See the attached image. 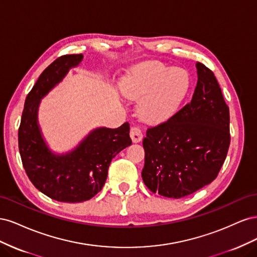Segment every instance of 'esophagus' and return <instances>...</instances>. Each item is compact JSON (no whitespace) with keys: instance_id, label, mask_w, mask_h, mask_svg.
Masks as SVG:
<instances>
[{"instance_id":"obj_1","label":"esophagus","mask_w":257,"mask_h":257,"mask_svg":"<svg viewBox=\"0 0 257 257\" xmlns=\"http://www.w3.org/2000/svg\"><path fill=\"white\" fill-rule=\"evenodd\" d=\"M130 135H131V138H132V141H133V143L142 142L143 133H142V131H141V128H139V127H137V126L131 127Z\"/></svg>"}]
</instances>
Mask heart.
Here are the masks:
<instances>
[{"instance_id":"1","label":"heart","mask_w":257,"mask_h":257,"mask_svg":"<svg viewBox=\"0 0 257 257\" xmlns=\"http://www.w3.org/2000/svg\"><path fill=\"white\" fill-rule=\"evenodd\" d=\"M189 88L190 76L185 69L148 62L130 77L124 93L130 98H143L138 109L144 119L160 121L177 111Z\"/></svg>"}]
</instances>
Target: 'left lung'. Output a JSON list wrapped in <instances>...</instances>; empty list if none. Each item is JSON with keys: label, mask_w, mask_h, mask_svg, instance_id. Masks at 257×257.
Returning <instances> with one entry per match:
<instances>
[{"label": "left lung", "mask_w": 257, "mask_h": 257, "mask_svg": "<svg viewBox=\"0 0 257 257\" xmlns=\"http://www.w3.org/2000/svg\"><path fill=\"white\" fill-rule=\"evenodd\" d=\"M198 80L192 100L172 118L149 127L144 138L147 188L182 198L219 175L230 144L229 108L211 69L196 63Z\"/></svg>", "instance_id": "left-lung-1"}]
</instances>
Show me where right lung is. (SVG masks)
<instances>
[{
    "mask_svg": "<svg viewBox=\"0 0 257 257\" xmlns=\"http://www.w3.org/2000/svg\"><path fill=\"white\" fill-rule=\"evenodd\" d=\"M82 54L61 56L45 69L29 92L18 130V146L26 173L35 188L62 203H81L103 189L111 160L132 145L130 124L118 128H96L71 153L50 152L37 125L41 97L59 83Z\"/></svg>",
    "mask_w": 257,
    "mask_h": 257,
    "instance_id": "right-lung-1",
    "label": "right lung"
}]
</instances>
